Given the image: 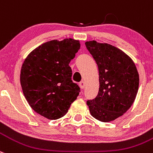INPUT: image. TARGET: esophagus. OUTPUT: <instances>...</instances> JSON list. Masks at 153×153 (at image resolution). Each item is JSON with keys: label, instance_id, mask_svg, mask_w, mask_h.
<instances>
[{"label": "esophagus", "instance_id": "1", "mask_svg": "<svg viewBox=\"0 0 153 153\" xmlns=\"http://www.w3.org/2000/svg\"><path fill=\"white\" fill-rule=\"evenodd\" d=\"M79 86H80V88H81V89H84V88H85V83L83 81H81V82L79 83Z\"/></svg>", "mask_w": 153, "mask_h": 153}]
</instances>
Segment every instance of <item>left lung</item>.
Returning a JSON list of instances; mask_svg holds the SVG:
<instances>
[{"instance_id": "8db88e82", "label": "left lung", "mask_w": 153, "mask_h": 153, "mask_svg": "<svg viewBox=\"0 0 153 153\" xmlns=\"http://www.w3.org/2000/svg\"><path fill=\"white\" fill-rule=\"evenodd\" d=\"M99 70V92L87 101L91 115L102 122L122 116L136 98L139 74L134 62L126 53L109 44L85 42Z\"/></svg>"}]
</instances>
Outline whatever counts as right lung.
Wrapping results in <instances>:
<instances>
[{
	"instance_id": "add662e5",
	"label": "right lung",
	"mask_w": 153,
	"mask_h": 153,
	"mask_svg": "<svg viewBox=\"0 0 153 153\" xmlns=\"http://www.w3.org/2000/svg\"><path fill=\"white\" fill-rule=\"evenodd\" d=\"M80 49L78 41H48L31 51L22 64L20 82L24 96L37 113L51 120L64 116L79 95L68 65Z\"/></svg>"
}]
</instances>
